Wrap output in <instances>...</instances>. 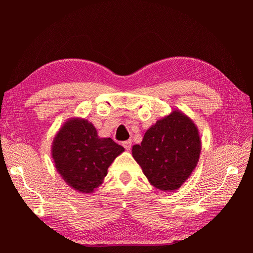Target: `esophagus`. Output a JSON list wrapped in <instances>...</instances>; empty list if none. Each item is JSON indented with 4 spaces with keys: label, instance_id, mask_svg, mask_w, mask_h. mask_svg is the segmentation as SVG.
<instances>
[{
    "label": "esophagus",
    "instance_id": "34e87169",
    "mask_svg": "<svg viewBox=\"0 0 253 253\" xmlns=\"http://www.w3.org/2000/svg\"><path fill=\"white\" fill-rule=\"evenodd\" d=\"M122 145H124V148H125L126 151H129V149H131V147H132V141H131V140L124 141V142H122Z\"/></svg>",
    "mask_w": 253,
    "mask_h": 253
}]
</instances>
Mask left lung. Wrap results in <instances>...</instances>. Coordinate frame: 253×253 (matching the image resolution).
Masks as SVG:
<instances>
[{
    "instance_id": "8db88e82",
    "label": "left lung",
    "mask_w": 253,
    "mask_h": 253,
    "mask_svg": "<svg viewBox=\"0 0 253 253\" xmlns=\"http://www.w3.org/2000/svg\"><path fill=\"white\" fill-rule=\"evenodd\" d=\"M202 141L194 121L179 110L156 121L132 155L153 187L165 192L179 189L194 171Z\"/></svg>"
}]
</instances>
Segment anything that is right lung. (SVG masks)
<instances>
[{"label":"right lung","instance_id":"1","mask_svg":"<svg viewBox=\"0 0 253 253\" xmlns=\"http://www.w3.org/2000/svg\"><path fill=\"white\" fill-rule=\"evenodd\" d=\"M125 151L111 138H101L88 120L73 117L59 128L51 144L57 172L79 193L90 194L104 180L109 167Z\"/></svg>","mask_w":253,"mask_h":253}]
</instances>
